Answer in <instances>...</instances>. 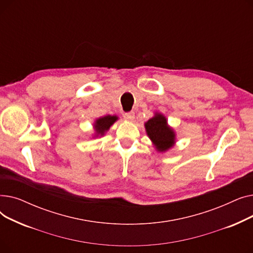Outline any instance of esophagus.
Returning a JSON list of instances; mask_svg holds the SVG:
<instances>
[{"label":"esophagus","mask_w":253,"mask_h":253,"mask_svg":"<svg viewBox=\"0 0 253 253\" xmlns=\"http://www.w3.org/2000/svg\"><path fill=\"white\" fill-rule=\"evenodd\" d=\"M134 117H135V115H134L133 112H128V113H125V114H124V118H125L126 120H128V121H133Z\"/></svg>","instance_id":"1"}]
</instances>
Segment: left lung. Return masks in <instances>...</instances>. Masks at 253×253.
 Instances as JSON below:
<instances>
[{"mask_svg": "<svg viewBox=\"0 0 253 253\" xmlns=\"http://www.w3.org/2000/svg\"><path fill=\"white\" fill-rule=\"evenodd\" d=\"M144 126L149 137L159 152H165L174 144L175 134L167 125V120L163 115L156 114Z\"/></svg>", "mask_w": 253, "mask_h": 253, "instance_id": "1", "label": "left lung"}]
</instances>
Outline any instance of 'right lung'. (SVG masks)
<instances>
[{
    "label": "right lung",
    "instance_id": "add662e5",
    "mask_svg": "<svg viewBox=\"0 0 253 253\" xmlns=\"http://www.w3.org/2000/svg\"><path fill=\"white\" fill-rule=\"evenodd\" d=\"M116 116H105L102 118L97 119L94 124V128L97 135H103L105 131H108L110 127L117 121Z\"/></svg>",
    "mask_w": 253,
    "mask_h": 253
}]
</instances>
